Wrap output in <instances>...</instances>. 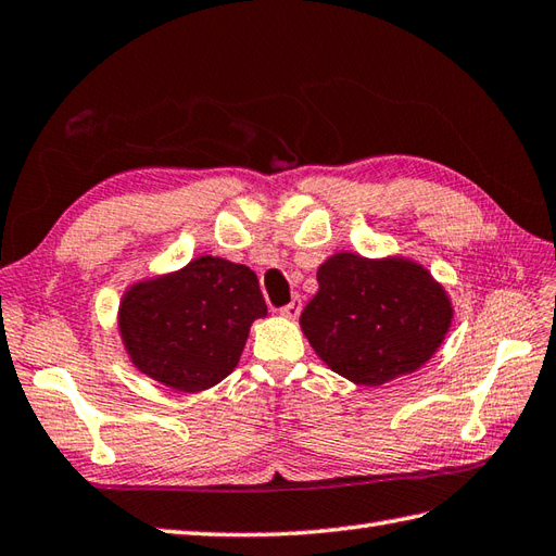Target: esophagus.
I'll return each instance as SVG.
<instances>
[{
	"instance_id": "esophagus-1",
	"label": "esophagus",
	"mask_w": 556,
	"mask_h": 556,
	"mask_svg": "<svg viewBox=\"0 0 556 556\" xmlns=\"http://www.w3.org/2000/svg\"><path fill=\"white\" fill-rule=\"evenodd\" d=\"M300 312H302V302H300V298H294L290 304H286V306H282V309H280V314L286 316V318H290V320L298 318V316H300Z\"/></svg>"
}]
</instances>
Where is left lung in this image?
Segmentation results:
<instances>
[{"label":"left lung","mask_w":556,"mask_h":556,"mask_svg":"<svg viewBox=\"0 0 556 556\" xmlns=\"http://www.w3.org/2000/svg\"><path fill=\"white\" fill-rule=\"evenodd\" d=\"M318 292L300 326L328 368L356 386H382L421 368L452 326V302L404 256L338 252L318 266Z\"/></svg>","instance_id":"8db88e82"}]
</instances>
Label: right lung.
I'll use <instances>...</instances> for the list:
<instances>
[{
  "label": "right lung",
  "instance_id": "right-lung-1",
  "mask_svg": "<svg viewBox=\"0 0 556 556\" xmlns=\"http://www.w3.org/2000/svg\"><path fill=\"white\" fill-rule=\"evenodd\" d=\"M266 312L252 268L204 254L176 274L128 288L118 330L138 371L200 392L238 366L250 326Z\"/></svg>",
  "mask_w": 556,
  "mask_h": 556
}]
</instances>
